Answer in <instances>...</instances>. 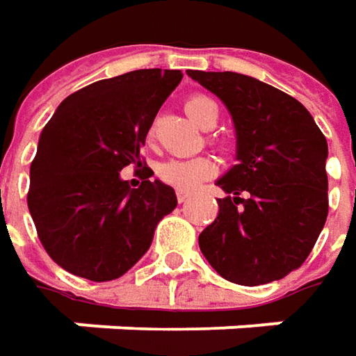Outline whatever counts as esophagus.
Listing matches in <instances>:
<instances>
[{
  "label": "esophagus",
  "mask_w": 356,
  "mask_h": 356,
  "mask_svg": "<svg viewBox=\"0 0 356 356\" xmlns=\"http://www.w3.org/2000/svg\"><path fill=\"white\" fill-rule=\"evenodd\" d=\"M190 196H192V194H190V192H184V190H178V192H176V198H178V202H180V204L188 202V198H190Z\"/></svg>",
  "instance_id": "esophagus-1"
}]
</instances>
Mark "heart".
<instances>
[{
	"label": "heart",
	"mask_w": 356,
	"mask_h": 356,
	"mask_svg": "<svg viewBox=\"0 0 356 356\" xmlns=\"http://www.w3.org/2000/svg\"><path fill=\"white\" fill-rule=\"evenodd\" d=\"M186 112L196 124L206 128L210 122H216L218 108L206 96H192L186 99ZM214 162L206 156L194 158H170L158 166V178L178 190H194L200 186L206 178L214 174Z\"/></svg>",
	"instance_id": "obj_1"
}]
</instances>
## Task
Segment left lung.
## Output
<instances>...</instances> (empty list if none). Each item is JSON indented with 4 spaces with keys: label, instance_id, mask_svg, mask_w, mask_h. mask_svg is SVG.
<instances>
[{
    "label": "left lung",
    "instance_id": "obj_1",
    "mask_svg": "<svg viewBox=\"0 0 356 356\" xmlns=\"http://www.w3.org/2000/svg\"><path fill=\"white\" fill-rule=\"evenodd\" d=\"M222 99L236 128L238 164L216 182L228 194L198 236L218 275L257 286L296 270L329 214L327 138L293 96L234 72L188 70Z\"/></svg>",
    "mask_w": 356,
    "mask_h": 356
}]
</instances>
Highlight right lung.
I'll use <instances>...</instances> for the list:
<instances>
[{
	"label": "right lung",
	"instance_id": "obj_1",
	"mask_svg": "<svg viewBox=\"0 0 356 356\" xmlns=\"http://www.w3.org/2000/svg\"><path fill=\"white\" fill-rule=\"evenodd\" d=\"M182 80L180 70H136L74 92L40 136L27 208L49 258L72 275L106 282L146 254L154 228L178 200L142 158L152 122ZM134 163L132 188L119 170ZM141 168L143 170H140Z\"/></svg>",
	"mask_w": 356,
	"mask_h": 356
}]
</instances>
